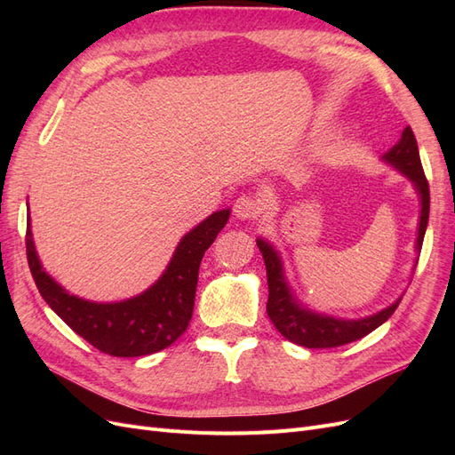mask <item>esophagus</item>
Returning <instances> with one entry per match:
<instances>
[{"label": "esophagus", "instance_id": "34e87169", "mask_svg": "<svg viewBox=\"0 0 455 455\" xmlns=\"http://www.w3.org/2000/svg\"><path fill=\"white\" fill-rule=\"evenodd\" d=\"M233 212H235L239 220H254L259 216L261 206L256 197L241 196L235 203H233Z\"/></svg>", "mask_w": 455, "mask_h": 455}]
</instances>
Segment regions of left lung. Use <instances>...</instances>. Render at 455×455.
I'll return each instance as SVG.
<instances>
[{
	"instance_id": "1",
	"label": "left lung",
	"mask_w": 455,
	"mask_h": 455,
	"mask_svg": "<svg viewBox=\"0 0 455 455\" xmlns=\"http://www.w3.org/2000/svg\"><path fill=\"white\" fill-rule=\"evenodd\" d=\"M383 161L393 164L396 171H401L404 176H408L419 196L421 214L416 241V251L419 252L427 222H429V184H427V178L421 167L416 136L410 127L403 131L401 140L383 156ZM256 244L261 256H264L267 271V316L275 324V328H277L288 341L298 343V346H304L309 349H328L346 346V343L361 339L366 334H370L371 330L381 326L395 313L398 304H401V298H398L393 306L381 309L376 315L364 316V319H336V316L315 313L304 306H299L298 299L292 296L291 286H288L284 277L279 252L264 239H258Z\"/></svg>"
}]
</instances>
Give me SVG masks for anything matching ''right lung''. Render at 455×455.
I'll return each mask as SVG.
<instances>
[{
	"label": "right lung",
	"instance_id": "add662e5",
	"mask_svg": "<svg viewBox=\"0 0 455 455\" xmlns=\"http://www.w3.org/2000/svg\"><path fill=\"white\" fill-rule=\"evenodd\" d=\"M228 218L229 209L203 220L178 243L167 269L154 286L116 304L77 298L47 275L36 252L30 220L26 226V256L39 294L76 334L106 355L142 356L169 347L186 332L194 313L201 259Z\"/></svg>",
	"mask_w": 455,
	"mask_h": 455
}]
</instances>
